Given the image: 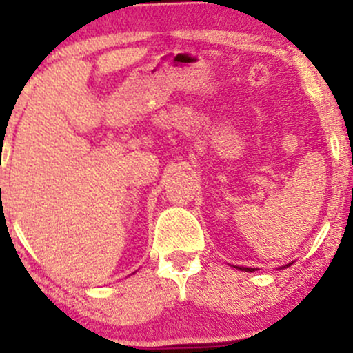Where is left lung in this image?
Instances as JSON below:
<instances>
[{"instance_id": "obj_1", "label": "left lung", "mask_w": 353, "mask_h": 353, "mask_svg": "<svg viewBox=\"0 0 353 353\" xmlns=\"http://www.w3.org/2000/svg\"><path fill=\"white\" fill-rule=\"evenodd\" d=\"M241 269V267H239ZM242 270H245V272H254V269H250V267H242Z\"/></svg>"}]
</instances>
